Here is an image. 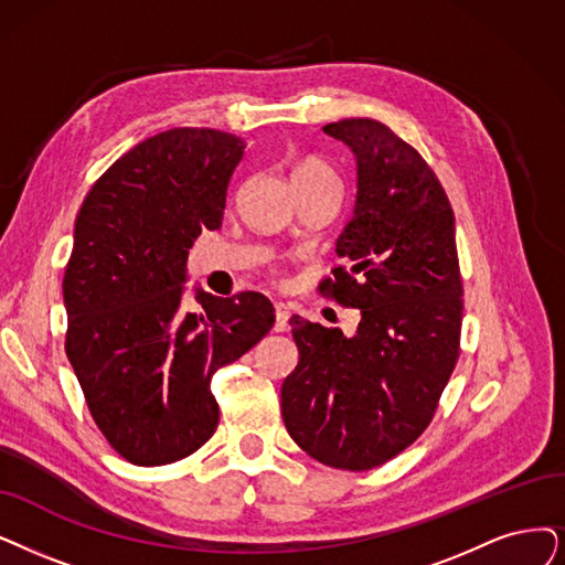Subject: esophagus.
Wrapping results in <instances>:
<instances>
[{
  "label": "esophagus",
  "instance_id": "1",
  "mask_svg": "<svg viewBox=\"0 0 565 565\" xmlns=\"http://www.w3.org/2000/svg\"><path fill=\"white\" fill-rule=\"evenodd\" d=\"M289 315H291V310H289V306L287 303H276V331H285L289 324Z\"/></svg>",
  "mask_w": 565,
  "mask_h": 565
}]
</instances>
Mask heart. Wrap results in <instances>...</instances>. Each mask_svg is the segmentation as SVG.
Instances as JSON below:
<instances>
[{
	"mask_svg": "<svg viewBox=\"0 0 565 565\" xmlns=\"http://www.w3.org/2000/svg\"><path fill=\"white\" fill-rule=\"evenodd\" d=\"M291 180H295V185H315V183H331L341 188L338 183V175L335 171L322 162L320 157H301V160L291 169Z\"/></svg>",
	"mask_w": 565,
	"mask_h": 565,
	"instance_id": "b5f03b06",
	"label": "heart"
}]
</instances>
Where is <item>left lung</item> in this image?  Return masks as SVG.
Here are the masks:
<instances>
[{
    "mask_svg": "<svg viewBox=\"0 0 565 565\" xmlns=\"http://www.w3.org/2000/svg\"><path fill=\"white\" fill-rule=\"evenodd\" d=\"M356 157L354 215L320 295L359 308L354 335L289 320L299 364L282 382L289 436L331 468L371 470L431 424L463 318L455 213L424 157L377 120L324 127Z\"/></svg>",
    "mask_w": 565,
    "mask_h": 565,
    "instance_id": "obj_1",
    "label": "left lung"
}]
</instances>
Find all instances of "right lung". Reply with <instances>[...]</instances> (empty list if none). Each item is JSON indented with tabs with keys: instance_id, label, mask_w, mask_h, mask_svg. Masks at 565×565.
Listing matches in <instances>:
<instances>
[{
	"instance_id": "obj_1",
	"label": "right lung",
	"mask_w": 565,
	"mask_h": 565,
	"mask_svg": "<svg viewBox=\"0 0 565 565\" xmlns=\"http://www.w3.org/2000/svg\"><path fill=\"white\" fill-rule=\"evenodd\" d=\"M243 148L209 127L154 134L102 173L76 215L64 350L97 428L134 466L180 461L215 434L213 373L276 322L259 291L199 289L201 310L183 306L188 250L222 224Z\"/></svg>"
}]
</instances>
